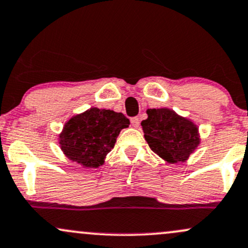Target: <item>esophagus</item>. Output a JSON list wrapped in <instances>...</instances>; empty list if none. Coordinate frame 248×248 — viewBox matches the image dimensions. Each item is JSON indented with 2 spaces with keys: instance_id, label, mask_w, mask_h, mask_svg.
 I'll list each match as a JSON object with an SVG mask.
<instances>
[{
  "instance_id": "esophagus-1",
  "label": "esophagus",
  "mask_w": 248,
  "mask_h": 248,
  "mask_svg": "<svg viewBox=\"0 0 248 248\" xmlns=\"http://www.w3.org/2000/svg\"><path fill=\"white\" fill-rule=\"evenodd\" d=\"M130 124H132L133 127L138 128V127L140 126V119H139L138 116H135V118H132V119H130Z\"/></svg>"
}]
</instances>
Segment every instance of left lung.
Returning a JSON list of instances; mask_svg holds the SVG:
<instances>
[{
  "label": "left lung",
  "instance_id": "1",
  "mask_svg": "<svg viewBox=\"0 0 248 248\" xmlns=\"http://www.w3.org/2000/svg\"><path fill=\"white\" fill-rule=\"evenodd\" d=\"M141 122L152 151L167 162H184L200 143L198 127L168 108L147 110Z\"/></svg>",
  "mask_w": 248,
  "mask_h": 248
}]
</instances>
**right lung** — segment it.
<instances>
[{"instance_id":"1","label":"right lung","mask_w":248,"mask_h":248,"mask_svg":"<svg viewBox=\"0 0 248 248\" xmlns=\"http://www.w3.org/2000/svg\"><path fill=\"white\" fill-rule=\"evenodd\" d=\"M128 124L129 120L122 113L91 108L64 124L60 147L72 161L86 168H96L114 148L121 129Z\"/></svg>"}]
</instances>
